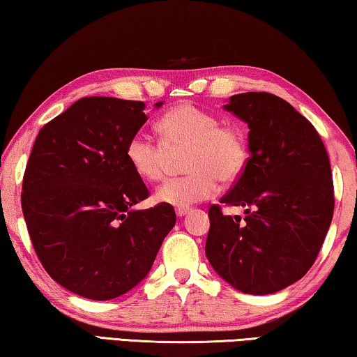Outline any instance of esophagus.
<instances>
[{
  "instance_id": "esophagus-1",
  "label": "esophagus",
  "mask_w": 357,
  "mask_h": 357,
  "mask_svg": "<svg viewBox=\"0 0 357 357\" xmlns=\"http://www.w3.org/2000/svg\"><path fill=\"white\" fill-rule=\"evenodd\" d=\"M189 213V208H176V215L179 216V218H183V216H185Z\"/></svg>"
}]
</instances>
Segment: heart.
<instances>
[{"label": "heart", "mask_w": 357, "mask_h": 357, "mask_svg": "<svg viewBox=\"0 0 357 357\" xmlns=\"http://www.w3.org/2000/svg\"><path fill=\"white\" fill-rule=\"evenodd\" d=\"M162 141L136 132L126 144V160L137 176L149 183L168 172L172 155L184 157L185 176L169 179L155 192L158 204L188 208L218 192V181L232 184L248 162L245 135L236 125H221L208 110L185 102L168 110L157 123Z\"/></svg>", "instance_id": "b5f03b06"}]
</instances>
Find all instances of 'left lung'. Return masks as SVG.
<instances>
[{
  "mask_svg": "<svg viewBox=\"0 0 357 357\" xmlns=\"http://www.w3.org/2000/svg\"><path fill=\"white\" fill-rule=\"evenodd\" d=\"M226 110L248 125L245 172L220 200L245 218L208 210L205 253L213 269L250 295L275 294L314 264L333 216L326 146L300 112L269 93L229 98Z\"/></svg>",
  "mask_w": 357,
  "mask_h": 357,
  "instance_id": "8db88e82",
  "label": "left lung"
}]
</instances>
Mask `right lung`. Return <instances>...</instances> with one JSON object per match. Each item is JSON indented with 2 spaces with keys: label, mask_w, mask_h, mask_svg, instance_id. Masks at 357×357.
<instances>
[{
  "label": "right lung",
  "mask_w": 357,
  "mask_h": 357,
  "mask_svg": "<svg viewBox=\"0 0 357 357\" xmlns=\"http://www.w3.org/2000/svg\"><path fill=\"white\" fill-rule=\"evenodd\" d=\"M144 109L141 100L79 99L41 128L26 162L22 211L36 257L57 284L89 300L139 284L176 222L172 205L132 208L149 197L126 160Z\"/></svg>",
  "instance_id": "add662e5"
}]
</instances>
